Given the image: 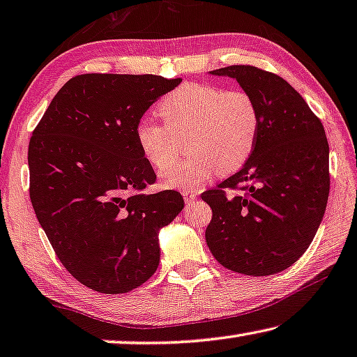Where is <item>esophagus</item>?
Returning <instances> with one entry per match:
<instances>
[{
  "mask_svg": "<svg viewBox=\"0 0 357 357\" xmlns=\"http://www.w3.org/2000/svg\"><path fill=\"white\" fill-rule=\"evenodd\" d=\"M182 195H183V199L186 204H191V202H195L197 199V195L199 193H196V191H193V190H183Z\"/></svg>",
  "mask_w": 357,
  "mask_h": 357,
  "instance_id": "esophagus-1",
  "label": "esophagus"
}]
</instances>
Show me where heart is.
<instances>
[{"mask_svg": "<svg viewBox=\"0 0 357 357\" xmlns=\"http://www.w3.org/2000/svg\"><path fill=\"white\" fill-rule=\"evenodd\" d=\"M162 126L148 119L137 123L134 137L140 155L158 172L176 154L184 139L187 156L161 174L162 185L191 190L218 171L243 167L259 135V109L248 92L223 91L211 84H185L156 107Z\"/></svg>", "mask_w": 357, "mask_h": 357, "instance_id": "b5f03b06", "label": "heart"}]
</instances>
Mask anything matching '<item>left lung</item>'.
<instances>
[{"label":"left lung","instance_id":"1","mask_svg":"<svg viewBox=\"0 0 357 357\" xmlns=\"http://www.w3.org/2000/svg\"><path fill=\"white\" fill-rule=\"evenodd\" d=\"M238 81L259 109V135L248 162L217 190L207 245L217 261L248 276H270L294 265L324 217L328 144L322 123L281 76L250 65L209 71ZM241 189L227 195L225 189Z\"/></svg>","mask_w":357,"mask_h":357}]
</instances>
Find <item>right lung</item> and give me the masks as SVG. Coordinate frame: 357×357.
<instances>
[{"label":"right lung","instance_id":"right-lung-1","mask_svg":"<svg viewBox=\"0 0 357 357\" xmlns=\"http://www.w3.org/2000/svg\"><path fill=\"white\" fill-rule=\"evenodd\" d=\"M180 78L79 75L65 83L33 130L30 199L59 260L102 294H126L160 265V229L183 209L178 191L139 195L156 174L134 130Z\"/></svg>","mask_w":357,"mask_h":357}]
</instances>
